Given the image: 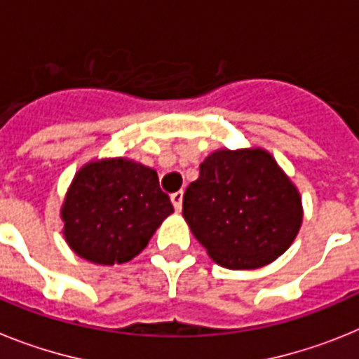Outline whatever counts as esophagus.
<instances>
[{"mask_svg": "<svg viewBox=\"0 0 359 359\" xmlns=\"http://www.w3.org/2000/svg\"><path fill=\"white\" fill-rule=\"evenodd\" d=\"M182 198H184V193L182 191H177L171 195V204L175 208V211L182 210Z\"/></svg>", "mask_w": 359, "mask_h": 359, "instance_id": "1", "label": "esophagus"}]
</instances>
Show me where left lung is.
<instances>
[{
	"mask_svg": "<svg viewBox=\"0 0 359 359\" xmlns=\"http://www.w3.org/2000/svg\"><path fill=\"white\" fill-rule=\"evenodd\" d=\"M182 217L211 260L258 269L289 249L300 231V191L264 148L215 149L186 188Z\"/></svg>",
	"mask_w": 359,
	"mask_h": 359,
	"instance_id": "left-lung-1",
	"label": "left lung"
}]
</instances>
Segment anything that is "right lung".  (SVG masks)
<instances>
[{"label": "right lung", "instance_id": "1", "mask_svg": "<svg viewBox=\"0 0 359 359\" xmlns=\"http://www.w3.org/2000/svg\"><path fill=\"white\" fill-rule=\"evenodd\" d=\"M171 213L157 171L126 157L86 162L61 205L67 244L97 266L135 258Z\"/></svg>", "mask_w": 359, "mask_h": 359}]
</instances>
